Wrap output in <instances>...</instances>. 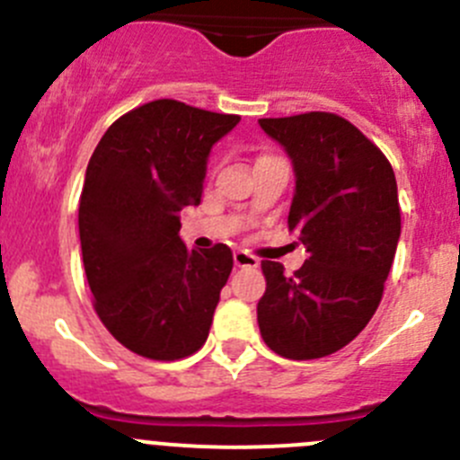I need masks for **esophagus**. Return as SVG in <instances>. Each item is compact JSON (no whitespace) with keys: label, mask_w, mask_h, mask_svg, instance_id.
<instances>
[{"label":"esophagus","mask_w":460,"mask_h":460,"mask_svg":"<svg viewBox=\"0 0 460 460\" xmlns=\"http://www.w3.org/2000/svg\"><path fill=\"white\" fill-rule=\"evenodd\" d=\"M234 262H235V267H243V269H256L260 264L258 258L252 256V253H247V252H235Z\"/></svg>","instance_id":"obj_1"}]
</instances>
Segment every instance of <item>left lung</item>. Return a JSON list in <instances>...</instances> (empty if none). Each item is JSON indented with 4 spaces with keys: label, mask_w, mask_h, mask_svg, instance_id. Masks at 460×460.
<instances>
[{
    "label": "left lung",
    "mask_w": 460,
    "mask_h": 460,
    "mask_svg": "<svg viewBox=\"0 0 460 460\" xmlns=\"http://www.w3.org/2000/svg\"><path fill=\"white\" fill-rule=\"evenodd\" d=\"M258 124L294 166L287 225L309 253L294 276L262 260L258 327L285 358H323L354 341L383 298L401 238L396 178L380 148L333 113Z\"/></svg>",
    "instance_id": "1"
}]
</instances>
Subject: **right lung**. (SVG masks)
<instances>
[{
	"instance_id": "add662e5",
	"label": "right lung",
	"mask_w": 460,
	"mask_h": 460,
	"mask_svg": "<svg viewBox=\"0 0 460 460\" xmlns=\"http://www.w3.org/2000/svg\"><path fill=\"white\" fill-rule=\"evenodd\" d=\"M238 122L148 102L111 124L86 166L80 243L95 312L144 358H184L208 336L234 256L226 244L187 249L180 211L200 204L213 144Z\"/></svg>"
}]
</instances>
